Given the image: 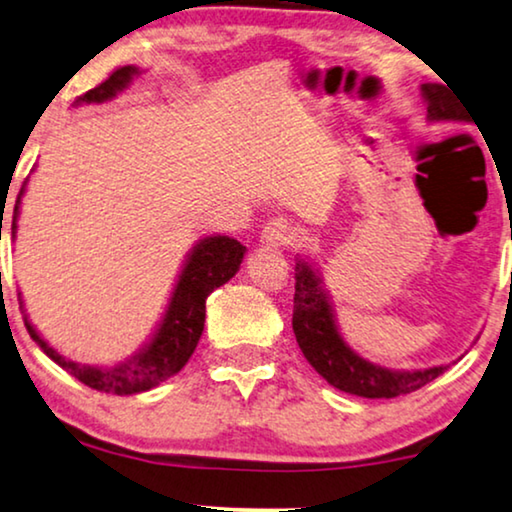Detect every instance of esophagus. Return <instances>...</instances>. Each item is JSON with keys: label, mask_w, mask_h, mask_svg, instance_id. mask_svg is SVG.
Segmentation results:
<instances>
[{"label": "esophagus", "mask_w": 512, "mask_h": 512, "mask_svg": "<svg viewBox=\"0 0 512 512\" xmlns=\"http://www.w3.org/2000/svg\"><path fill=\"white\" fill-rule=\"evenodd\" d=\"M261 240L268 244V247H289V244L296 240V228L284 219H272L268 226L263 228Z\"/></svg>", "instance_id": "34e87169"}]
</instances>
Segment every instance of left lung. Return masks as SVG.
<instances>
[{
    "label": "left lung",
    "mask_w": 512,
    "mask_h": 512,
    "mask_svg": "<svg viewBox=\"0 0 512 512\" xmlns=\"http://www.w3.org/2000/svg\"><path fill=\"white\" fill-rule=\"evenodd\" d=\"M422 95L426 100L429 121L468 123L459 97L452 95L450 86L424 83ZM475 123V121H473ZM293 333H296L300 352L310 366L335 389L363 398H396L422 389L424 384L445 373L447 366L424 370H389L375 366L352 352L342 340L333 319V307L321 286V279L310 263L296 265V293H293Z\"/></svg>",
    "instance_id": "left-lung-1"
}]
</instances>
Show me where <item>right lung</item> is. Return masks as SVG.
Returning <instances> with one entry per match:
<instances>
[{"instance_id": "obj_1", "label": "right lung", "mask_w": 512, "mask_h": 512, "mask_svg": "<svg viewBox=\"0 0 512 512\" xmlns=\"http://www.w3.org/2000/svg\"><path fill=\"white\" fill-rule=\"evenodd\" d=\"M139 74L137 67H121L102 81L100 86L88 90L86 95L79 97V102L86 104H100L107 102L116 93L128 86L132 76ZM25 186L20 188L16 207H13V233H16V219L20 207V195H23ZM244 249L240 242L233 237L216 235L205 237L195 244L191 256L181 270L179 282L174 286L170 305H167L165 317L160 321V328L153 335L149 345L142 352L132 356L130 361L116 363L111 368H97V366H81V363L69 361L60 352L44 342V338L34 331V326L25 317V326L30 338L44 349L48 359H53L60 368H65L69 375L86 384L90 389L102 391V394H118L130 396L139 394V391H149L158 387L160 382L170 380L177 375L191 354L198 347V340L205 328V303L207 296L221 284H226L230 277L240 270V263L244 258Z\"/></svg>"}]
</instances>
